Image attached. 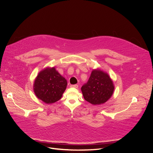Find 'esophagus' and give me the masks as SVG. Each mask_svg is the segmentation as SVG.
<instances>
[{"label":"esophagus","mask_w":153,"mask_h":153,"mask_svg":"<svg viewBox=\"0 0 153 153\" xmlns=\"http://www.w3.org/2000/svg\"><path fill=\"white\" fill-rule=\"evenodd\" d=\"M71 87H73V88H78V85H77V84H75V85H71V86H70Z\"/></svg>","instance_id":"obj_1"}]
</instances>
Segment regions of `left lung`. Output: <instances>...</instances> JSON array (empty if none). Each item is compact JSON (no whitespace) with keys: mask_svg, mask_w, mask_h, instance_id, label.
<instances>
[{"mask_svg":"<svg viewBox=\"0 0 153 153\" xmlns=\"http://www.w3.org/2000/svg\"><path fill=\"white\" fill-rule=\"evenodd\" d=\"M115 89L113 80L101 69H93L87 84L81 88L84 99L93 105L107 102L112 96Z\"/></svg>","mask_w":153,"mask_h":153,"instance_id":"left-lung-1","label":"left lung"}]
</instances>
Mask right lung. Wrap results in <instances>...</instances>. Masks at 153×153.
Returning a JSON list of instances; mask_svg holds the SVG:
<instances>
[{"instance_id":"obj_1","label":"right lung","mask_w":153,"mask_h":153,"mask_svg":"<svg viewBox=\"0 0 153 153\" xmlns=\"http://www.w3.org/2000/svg\"><path fill=\"white\" fill-rule=\"evenodd\" d=\"M67 80L55 67H46L36 77L33 83V91L37 98L49 104L61 99L66 88Z\"/></svg>"}]
</instances>
